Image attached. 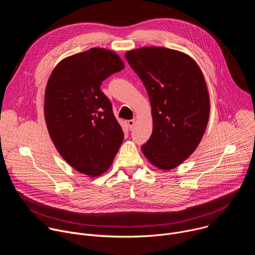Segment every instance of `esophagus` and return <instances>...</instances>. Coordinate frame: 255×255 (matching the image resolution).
<instances>
[{"mask_svg":"<svg viewBox=\"0 0 255 255\" xmlns=\"http://www.w3.org/2000/svg\"><path fill=\"white\" fill-rule=\"evenodd\" d=\"M127 124H128V126H129V129L130 130H132L133 128H134V124H135V120L134 119H132V120H128V122H127Z\"/></svg>","mask_w":255,"mask_h":255,"instance_id":"34e87169","label":"esophagus"}]
</instances>
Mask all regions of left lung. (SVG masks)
<instances>
[{
	"instance_id": "1",
	"label": "left lung",
	"mask_w": 255,
	"mask_h": 255,
	"mask_svg": "<svg viewBox=\"0 0 255 255\" xmlns=\"http://www.w3.org/2000/svg\"><path fill=\"white\" fill-rule=\"evenodd\" d=\"M125 56L151 105L152 134L141 150L157 168L172 169L196 150L209 121L203 72L191 56L165 47H142Z\"/></svg>"
}]
</instances>
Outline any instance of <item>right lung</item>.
I'll return each mask as SVG.
<instances>
[{
	"mask_svg": "<svg viewBox=\"0 0 255 255\" xmlns=\"http://www.w3.org/2000/svg\"><path fill=\"white\" fill-rule=\"evenodd\" d=\"M112 50L91 48L62 59L45 89L44 117L62 158L76 170L99 176L111 166L124 133L100 87L124 68Z\"/></svg>",
	"mask_w": 255,
	"mask_h": 255,
	"instance_id": "add662e5",
	"label": "right lung"
}]
</instances>
